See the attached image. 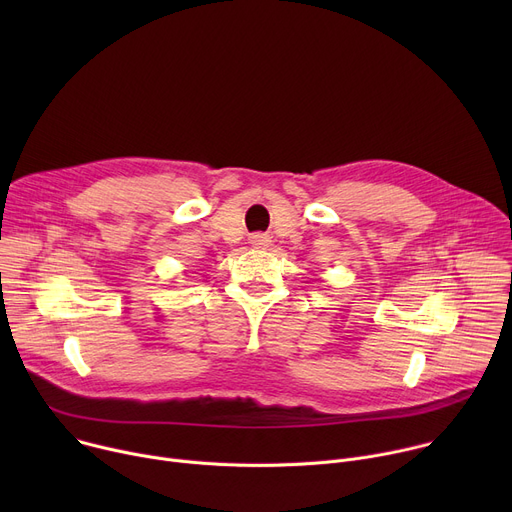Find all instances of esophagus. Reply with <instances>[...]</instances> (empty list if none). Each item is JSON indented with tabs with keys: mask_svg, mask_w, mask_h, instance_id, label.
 <instances>
[{
	"mask_svg": "<svg viewBox=\"0 0 512 512\" xmlns=\"http://www.w3.org/2000/svg\"><path fill=\"white\" fill-rule=\"evenodd\" d=\"M249 243H251L255 249H265V247H269L271 239H269V235H251V237H249Z\"/></svg>",
	"mask_w": 512,
	"mask_h": 512,
	"instance_id": "34e87169",
	"label": "esophagus"
}]
</instances>
